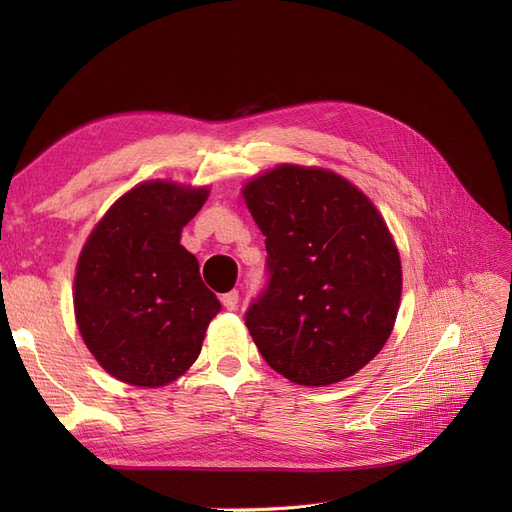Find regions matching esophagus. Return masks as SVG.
Returning a JSON list of instances; mask_svg holds the SVG:
<instances>
[{
	"label": "esophagus",
	"mask_w": 512,
	"mask_h": 512,
	"mask_svg": "<svg viewBox=\"0 0 512 512\" xmlns=\"http://www.w3.org/2000/svg\"><path fill=\"white\" fill-rule=\"evenodd\" d=\"M220 301H222V305H224L226 309H235L237 303H239V292H237V290H230V292L222 294Z\"/></svg>",
	"instance_id": "obj_1"
}]
</instances>
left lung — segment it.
I'll return each instance as SVG.
<instances>
[{"instance_id":"left-lung-1","label":"left lung","mask_w":512,"mask_h":512,"mask_svg":"<svg viewBox=\"0 0 512 512\" xmlns=\"http://www.w3.org/2000/svg\"><path fill=\"white\" fill-rule=\"evenodd\" d=\"M271 282L245 316L262 359L301 386L337 384L391 337L401 258L376 205L322 166L280 164L241 188Z\"/></svg>"}]
</instances>
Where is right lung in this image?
<instances>
[{
	"mask_svg": "<svg viewBox=\"0 0 512 512\" xmlns=\"http://www.w3.org/2000/svg\"><path fill=\"white\" fill-rule=\"evenodd\" d=\"M209 185L151 179L98 220L74 273V318L87 350L113 378L160 389L198 359L220 301L200 280L181 230Z\"/></svg>",
	"mask_w": 512,
	"mask_h": 512,
	"instance_id": "right-lung-1",
	"label": "right lung"
}]
</instances>
